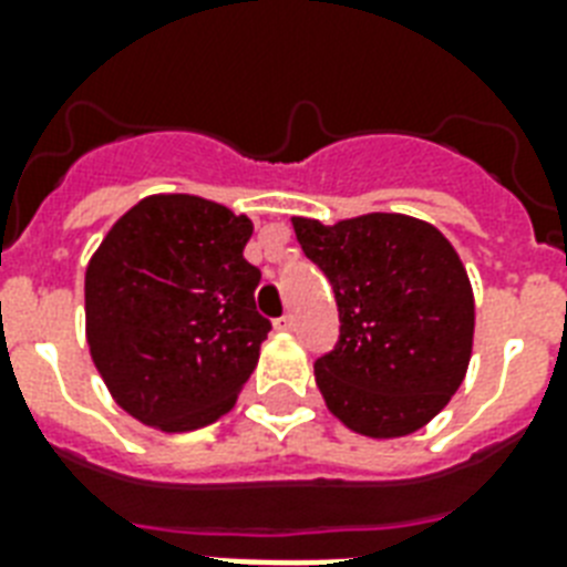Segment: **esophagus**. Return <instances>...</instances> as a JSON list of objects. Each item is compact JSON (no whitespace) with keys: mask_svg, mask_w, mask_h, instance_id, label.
<instances>
[{"mask_svg":"<svg viewBox=\"0 0 567 567\" xmlns=\"http://www.w3.org/2000/svg\"><path fill=\"white\" fill-rule=\"evenodd\" d=\"M276 329H282V332L293 329V315H282V318H276Z\"/></svg>","mask_w":567,"mask_h":567,"instance_id":"1","label":"esophagus"}]
</instances>
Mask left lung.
<instances>
[{"mask_svg": "<svg viewBox=\"0 0 567 567\" xmlns=\"http://www.w3.org/2000/svg\"><path fill=\"white\" fill-rule=\"evenodd\" d=\"M293 231L338 302V341L315 362L329 412L371 439L421 430L471 362L474 293L456 249L405 214L297 217Z\"/></svg>", "mask_w": 567, "mask_h": 567, "instance_id": "8db88e82", "label": "left lung"}]
</instances>
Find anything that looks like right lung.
<instances>
[{"label": "right lung", "mask_w": 567, "mask_h": 567, "mask_svg": "<svg viewBox=\"0 0 567 567\" xmlns=\"http://www.w3.org/2000/svg\"><path fill=\"white\" fill-rule=\"evenodd\" d=\"M249 235L244 214L188 194L146 196L105 235L84 276L87 344L132 417L188 432L235 405L270 332Z\"/></svg>", "instance_id": "1"}]
</instances>
